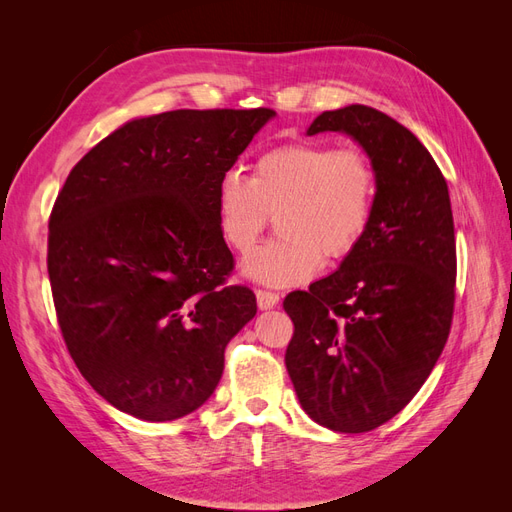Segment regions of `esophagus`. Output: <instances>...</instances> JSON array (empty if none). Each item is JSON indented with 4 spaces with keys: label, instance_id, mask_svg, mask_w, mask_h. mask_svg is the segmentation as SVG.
<instances>
[{
    "label": "esophagus",
    "instance_id": "1",
    "mask_svg": "<svg viewBox=\"0 0 512 512\" xmlns=\"http://www.w3.org/2000/svg\"><path fill=\"white\" fill-rule=\"evenodd\" d=\"M256 301L260 309H271L280 301V294L273 292V290H265V288H258L256 290Z\"/></svg>",
    "mask_w": 512,
    "mask_h": 512
}]
</instances>
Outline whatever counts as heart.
Here are the masks:
<instances>
[{
	"mask_svg": "<svg viewBox=\"0 0 512 512\" xmlns=\"http://www.w3.org/2000/svg\"><path fill=\"white\" fill-rule=\"evenodd\" d=\"M376 166L363 147L277 145L254 162L252 179L226 173L215 190L220 235L239 254L265 232L271 215L282 239L243 260L250 280L288 288L307 282L327 260L356 250L374 215Z\"/></svg>",
	"mask_w": 512,
	"mask_h": 512,
	"instance_id": "obj_1",
	"label": "heart"
}]
</instances>
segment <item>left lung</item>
I'll use <instances>...</instances> for the list:
<instances>
[{"mask_svg": "<svg viewBox=\"0 0 512 512\" xmlns=\"http://www.w3.org/2000/svg\"><path fill=\"white\" fill-rule=\"evenodd\" d=\"M346 132L376 166L374 215L356 250L284 309L286 369L318 425L363 433L404 410L451 333L457 250L448 185L431 153L376 108L324 111L307 134Z\"/></svg>", "mask_w": 512, "mask_h": 512, "instance_id": "obj_1", "label": "left lung"}]
</instances>
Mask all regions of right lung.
Returning a JSON list of instances; mask_svg holds the SVG:
<instances>
[{"instance_id":"right-lung-1","label":"right lung","mask_w":512,"mask_h":512,"mask_svg":"<svg viewBox=\"0 0 512 512\" xmlns=\"http://www.w3.org/2000/svg\"><path fill=\"white\" fill-rule=\"evenodd\" d=\"M271 108L128 121L76 164L49 218V280L72 361L108 404L151 423L211 397L256 316L220 235V179Z\"/></svg>"}]
</instances>
